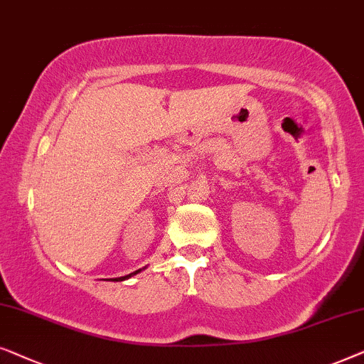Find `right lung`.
Segmentation results:
<instances>
[{
    "mask_svg": "<svg viewBox=\"0 0 364 364\" xmlns=\"http://www.w3.org/2000/svg\"><path fill=\"white\" fill-rule=\"evenodd\" d=\"M141 270V269H140ZM140 270H135V272H133V274H130V275H125V277H120V279H114V280H125V279H129V277H132V275H135V274H138V272H140Z\"/></svg>",
    "mask_w": 364,
    "mask_h": 364,
    "instance_id": "add662e5",
    "label": "right lung"
}]
</instances>
